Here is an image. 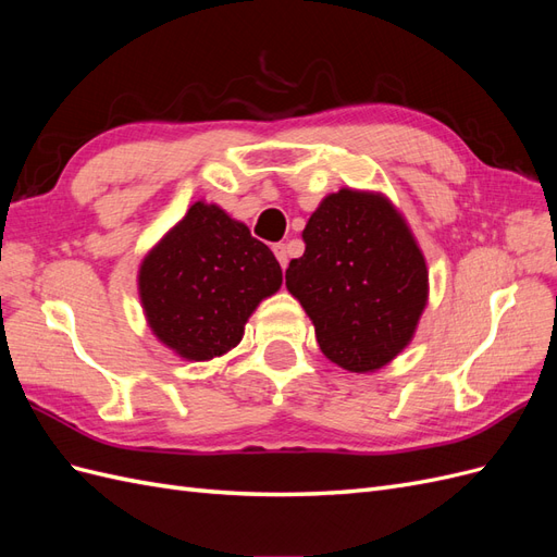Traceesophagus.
Returning a JSON list of instances; mask_svg holds the SVG:
<instances>
[{"label":"esophagus","mask_w":557,"mask_h":557,"mask_svg":"<svg viewBox=\"0 0 557 557\" xmlns=\"http://www.w3.org/2000/svg\"><path fill=\"white\" fill-rule=\"evenodd\" d=\"M274 256H276V260L281 262V267H283V269L288 267V260H290L288 246H285V244H274Z\"/></svg>","instance_id":"esophagus-1"}]
</instances>
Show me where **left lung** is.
Here are the masks:
<instances>
[{
    "label": "left lung",
    "instance_id": "1",
    "mask_svg": "<svg viewBox=\"0 0 557 557\" xmlns=\"http://www.w3.org/2000/svg\"><path fill=\"white\" fill-rule=\"evenodd\" d=\"M285 272L323 356L346 372H379L407 348L430 297L423 250L404 213L376 190L323 197Z\"/></svg>",
    "mask_w": 557,
    "mask_h": 557
}]
</instances>
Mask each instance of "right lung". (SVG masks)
<instances>
[{
	"instance_id": "right-lung-1",
	"label": "right lung",
	"mask_w": 557,
	"mask_h": 557,
	"mask_svg": "<svg viewBox=\"0 0 557 557\" xmlns=\"http://www.w3.org/2000/svg\"><path fill=\"white\" fill-rule=\"evenodd\" d=\"M281 283L274 252L205 199L162 234L137 274L150 332L190 362L223 358L239 346L248 318Z\"/></svg>"
}]
</instances>
